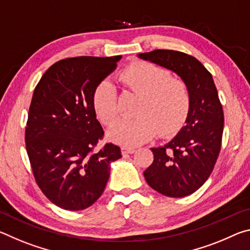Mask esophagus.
<instances>
[{
    "label": "esophagus",
    "mask_w": 250,
    "mask_h": 250,
    "mask_svg": "<svg viewBox=\"0 0 250 250\" xmlns=\"http://www.w3.org/2000/svg\"><path fill=\"white\" fill-rule=\"evenodd\" d=\"M134 151H135V150L133 149V147H128V146H122V147H121V152H122V154H124V155L132 154Z\"/></svg>",
    "instance_id": "esophagus-1"
}]
</instances>
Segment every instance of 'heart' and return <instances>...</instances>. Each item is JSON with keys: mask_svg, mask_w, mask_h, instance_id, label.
I'll use <instances>...</instances> for the list:
<instances>
[{"mask_svg": "<svg viewBox=\"0 0 250 250\" xmlns=\"http://www.w3.org/2000/svg\"><path fill=\"white\" fill-rule=\"evenodd\" d=\"M118 80L125 91L139 97L133 119L122 120L108 131L111 141L125 146L145 143L156 133L163 137L176 132L191 107V91L185 80L171 76L166 67L137 61L125 66ZM96 115L111 125L119 118L118 92L108 80H101L92 94Z\"/></svg>", "mask_w": 250, "mask_h": 250, "instance_id": "obj_1", "label": "heart"}]
</instances>
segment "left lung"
<instances>
[{
  "label": "left lung",
  "mask_w": 250,
  "mask_h": 250,
  "mask_svg": "<svg viewBox=\"0 0 250 250\" xmlns=\"http://www.w3.org/2000/svg\"><path fill=\"white\" fill-rule=\"evenodd\" d=\"M138 56L174 71L191 91L186 125L166 146L152 147L153 162L143 172L156 192L168 197L188 196L208 179L221 152L224 112L216 86L209 71L191 55L155 49Z\"/></svg>",
  "instance_id": "left-lung-1"
}]
</instances>
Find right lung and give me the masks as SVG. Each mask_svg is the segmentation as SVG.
Here are the masks:
<instances>
[{"mask_svg":"<svg viewBox=\"0 0 250 250\" xmlns=\"http://www.w3.org/2000/svg\"><path fill=\"white\" fill-rule=\"evenodd\" d=\"M121 56H82L55 62L34 90L25 128V145L41 191L66 210L91 206L104 193L110 164L121 158L105 143L96 118L92 94Z\"/></svg>","mask_w":250,"mask_h":250,"instance_id":"obj_1","label":"right lung"}]
</instances>
